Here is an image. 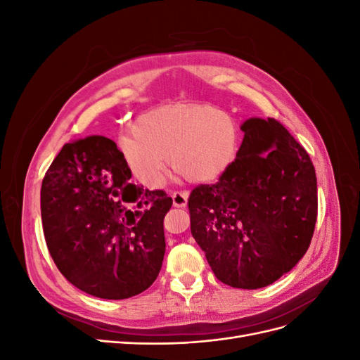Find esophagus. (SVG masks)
<instances>
[{
    "instance_id": "obj_1",
    "label": "esophagus",
    "mask_w": 360,
    "mask_h": 360,
    "mask_svg": "<svg viewBox=\"0 0 360 360\" xmlns=\"http://www.w3.org/2000/svg\"><path fill=\"white\" fill-rule=\"evenodd\" d=\"M172 202L176 207H186L188 204V192H174Z\"/></svg>"
}]
</instances>
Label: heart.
Listing matches in <instances>:
<instances>
[{"label":"heart","mask_w":360,"mask_h":360,"mask_svg":"<svg viewBox=\"0 0 360 360\" xmlns=\"http://www.w3.org/2000/svg\"><path fill=\"white\" fill-rule=\"evenodd\" d=\"M134 132L120 138L118 146L129 169L147 188L165 180L168 158L189 181H214L230 169L238 150L233 117L209 105L155 108L135 120Z\"/></svg>","instance_id":"b5f03b06"}]
</instances>
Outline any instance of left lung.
Here are the masks:
<instances>
[{"instance_id":"1","label":"left lung","mask_w":360,"mask_h":360,"mask_svg":"<svg viewBox=\"0 0 360 360\" xmlns=\"http://www.w3.org/2000/svg\"><path fill=\"white\" fill-rule=\"evenodd\" d=\"M242 146L219 181L200 184L191 231L214 276L234 288L274 284L307 252L317 221L309 155L275 118H248Z\"/></svg>"}]
</instances>
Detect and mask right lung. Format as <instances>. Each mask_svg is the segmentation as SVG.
Here are the masks:
<instances>
[{
  "mask_svg": "<svg viewBox=\"0 0 360 360\" xmlns=\"http://www.w3.org/2000/svg\"><path fill=\"white\" fill-rule=\"evenodd\" d=\"M130 177L114 141L94 135L64 146L41 181L49 254L70 284L94 297L136 296L162 267L172 198Z\"/></svg>",
  "mask_w": 360,
  "mask_h": 360,
  "instance_id": "obj_1",
  "label": "right lung"
}]
</instances>
